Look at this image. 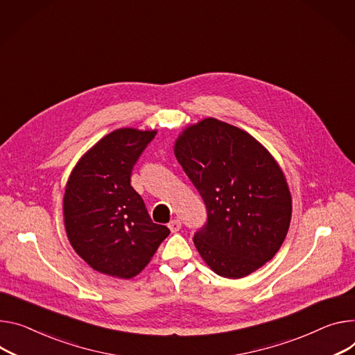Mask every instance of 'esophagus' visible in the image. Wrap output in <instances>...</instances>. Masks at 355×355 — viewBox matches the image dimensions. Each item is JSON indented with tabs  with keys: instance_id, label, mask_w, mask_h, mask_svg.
<instances>
[{
	"instance_id": "esophagus-1",
	"label": "esophagus",
	"mask_w": 355,
	"mask_h": 355,
	"mask_svg": "<svg viewBox=\"0 0 355 355\" xmlns=\"http://www.w3.org/2000/svg\"><path fill=\"white\" fill-rule=\"evenodd\" d=\"M168 228L173 234L178 232L181 230V220L180 219H173L170 223H168Z\"/></svg>"
}]
</instances>
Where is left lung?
Returning a JSON list of instances; mask_svg holds the SVG:
<instances>
[{"mask_svg":"<svg viewBox=\"0 0 355 355\" xmlns=\"http://www.w3.org/2000/svg\"><path fill=\"white\" fill-rule=\"evenodd\" d=\"M174 151L207 207V222L192 239L205 263L239 279L270 261L286 238L292 198L268 150L209 117L184 130Z\"/></svg>","mask_w":355,"mask_h":355,"instance_id":"8db88e82","label":"left lung"}]
</instances>
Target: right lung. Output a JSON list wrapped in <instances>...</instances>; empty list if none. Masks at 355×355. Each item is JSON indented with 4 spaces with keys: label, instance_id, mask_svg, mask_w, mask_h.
<instances>
[{
    "label": "right lung",
    "instance_id": "right-lung-1",
    "mask_svg": "<svg viewBox=\"0 0 355 355\" xmlns=\"http://www.w3.org/2000/svg\"><path fill=\"white\" fill-rule=\"evenodd\" d=\"M155 132L119 128L94 144L72 171L63 198L71 245L94 270L130 279L150 262L170 230L154 223L132 187L135 164Z\"/></svg>",
    "mask_w": 355,
    "mask_h": 355
}]
</instances>
